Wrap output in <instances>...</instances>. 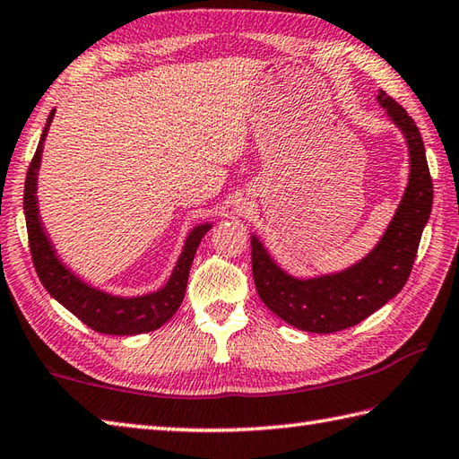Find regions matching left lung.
<instances>
[{
	"label": "left lung",
	"instance_id": "8db88e82",
	"mask_svg": "<svg viewBox=\"0 0 459 459\" xmlns=\"http://www.w3.org/2000/svg\"><path fill=\"white\" fill-rule=\"evenodd\" d=\"M377 100L403 130L411 153V179L383 238L351 268L331 276L298 280L286 274L252 237V276L260 299L286 324L311 333L353 327L393 299L406 284L432 211V178L422 135L406 110L380 91Z\"/></svg>",
	"mask_w": 459,
	"mask_h": 459
}]
</instances>
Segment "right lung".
<instances>
[{"mask_svg":"<svg viewBox=\"0 0 459 459\" xmlns=\"http://www.w3.org/2000/svg\"><path fill=\"white\" fill-rule=\"evenodd\" d=\"M53 116L55 110L48 114L47 126L37 145V152L31 163H29L23 191V211L27 222L29 248H31L33 266L37 270L39 280H41L45 290L58 301V304H63L71 314L79 317L82 324H86L94 331H99V333L138 335L161 327L165 321L173 317L175 311L181 306L195 252H197L199 242L207 235L211 224H199V227H195L189 232L187 240H185V248L178 260V266L173 268V274L168 280V284L161 290L153 291V294L138 298H118L104 294V291L84 284L82 280L76 278L71 270H66L61 264V260L56 258L55 248L51 247V240L47 238L41 227V219H39L35 195L37 171L39 163H41L43 143Z\"/></svg>","mask_w":459,"mask_h":459,"instance_id":"right-lung-1","label":"right lung"}]
</instances>
